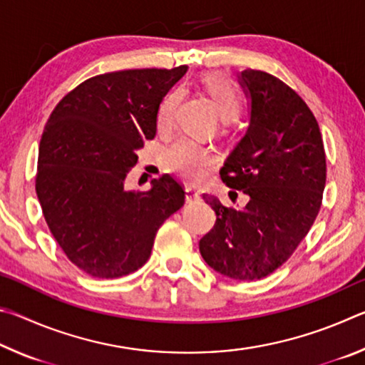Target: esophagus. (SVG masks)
Here are the masks:
<instances>
[{
	"label": "esophagus",
	"instance_id": "34e87169",
	"mask_svg": "<svg viewBox=\"0 0 365 365\" xmlns=\"http://www.w3.org/2000/svg\"><path fill=\"white\" fill-rule=\"evenodd\" d=\"M200 193H197L196 190L193 188H187L185 190V200H187V202H190V205H193V202H197L200 201Z\"/></svg>",
	"mask_w": 365,
	"mask_h": 365
}]
</instances>
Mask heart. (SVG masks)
<instances>
[{
  "mask_svg": "<svg viewBox=\"0 0 365 365\" xmlns=\"http://www.w3.org/2000/svg\"><path fill=\"white\" fill-rule=\"evenodd\" d=\"M209 96L212 98L219 114L224 120H232L240 113V98L235 91L230 78L220 72H209L202 77ZM178 93H170L160 101L156 113V127L159 133L170 132L174 125V113ZM215 163L214 153L209 148L197 145L191 140H180L165 153V169L187 182H201Z\"/></svg>",
  "mask_w": 365,
  "mask_h": 365,
  "instance_id": "heart-1",
  "label": "heart"
}]
</instances>
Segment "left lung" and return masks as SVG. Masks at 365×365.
Returning a JSON list of instances; mask_svg holds the SVG:
<instances>
[{
  "label": "left lung",
  "mask_w": 365,
  "mask_h": 365,
  "mask_svg": "<svg viewBox=\"0 0 365 365\" xmlns=\"http://www.w3.org/2000/svg\"><path fill=\"white\" fill-rule=\"evenodd\" d=\"M238 80L250 100V127L220 178L250 202L233 209L202 195L217 220L200 252L219 274L251 282L287 262L307 235L322 205L327 164L319 123L294 90L262 71L246 69Z\"/></svg>",
  "instance_id": "obj_1"
}]
</instances>
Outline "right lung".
I'll return each instance as SVG.
<instances>
[{"label": "right lung", "instance_id": "1", "mask_svg": "<svg viewBox=\"0 0 365 365\" xmlns=\"http://www.w3.org/2000/svg\"><path fill=\"white\" fill-rule=\"evenodd\" d=\"M187 66L101 73L69 91L49 115L38 148L35 190L66 256L96 279H119L151 256L159 227L185 205L170 175L148 191L123 182L137 151L156 137L163 98Z\"/></svg>", "mask_w": 365, "mask_h": 365}]
</instances>
